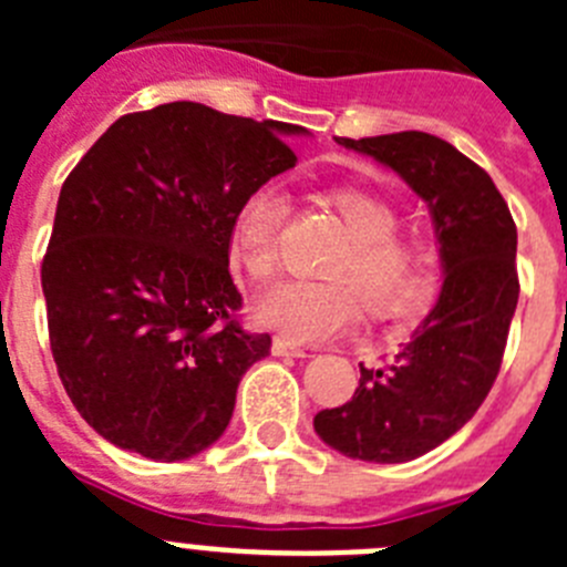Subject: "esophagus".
I'll return each mask as SVG.
<instances>
[{"mask_svg": "<svg viewBox=\"0 0 567 567\" xmlns=\"http://www.w3.org/2000/svg\"><path fill=\"white\" fill-rule=\"evenodd\" d=\"M272 354H289V358H303L307 354V346L295 343V340L284 338V334H278V338H272Z\"/></svg>", "mask_w": 567, "mask_h": 567, "instance_id": "esophagus-1", "label": "esophagus"}]
</instances>
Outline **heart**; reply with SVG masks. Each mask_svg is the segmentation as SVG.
<instances>
[{
  "label": "heart",
  "mask_w": 567,
  "mask_h": 567,
  "mask_svg": "<svg viewBox=\"0 0 567 567\" xmlns=\"http://www.w3.org/2000/svg\"><path fill=\"white\" fill-rule=\"evenodd\" d=\"M327 204L352 238L323 272L332 280H284L258 303V318L292 340H323L343 332L358 318V300L372 318L403 315L423 284V247L398 233L400 213L389 198L340 187L327 193ZM287 213V195L275 184L255 187L235 209L229 252L252 284H267L278 269Z\"/></svg>",
  "instance_id": "b5f03b06"
}]
</instances>
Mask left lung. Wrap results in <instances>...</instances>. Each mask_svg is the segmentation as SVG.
I'll use <instances>...</instances> for the list:
<instances>
[{"instance_id": "obj_1", "label": "left lung", "mask_w": 567, "mask_h": 567, "mask_svg": "<svg viewBox=\"0 0 567 567\" xmlns=\"http://www.w3.org/2000/svg\"><path fill=\"white\" fill-rule=\"evenodd\" d=\"M338 144L392 167L429 202L445 280L412 340L378 369L360 365L352 400L315 414V432L346 457L405 463L460 432L497 380L519 298L517 224L491 175L437 135Z\"/></svg>"}]
</instances>
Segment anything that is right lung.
Returning a JSON list of instances; mask_svg holds the SVG:
<instances>
[{"label": "right lung", "instance_id": "add662e5", "mask_svg": "<svg viewBox=\"0 0 567 567\" xmlns=\"http://www.w3.org/2000/svg\"><path fill=\"white\" fill-rule=\"evenodd\" d=\"M300 127L173 102L127 113L64 178L42 260L50 352L76 412L162 463L221 437L272 338L240 327L238 204L295 167Z\"/></svg>", "mask_w": 567, "mask_h": 567}]
</instances>
